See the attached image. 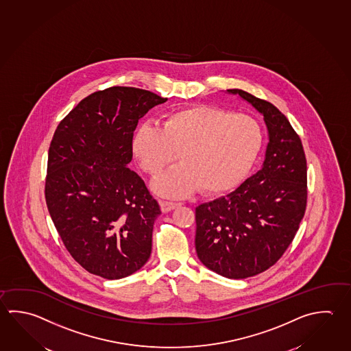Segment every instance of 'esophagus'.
<instances>
[{"mask_svg":"<svg viewBox=\"0 0 351 351\" xmlns=\"http://www.w3.org/2000/svg\"><path fill=\"white\" fill-rule=\"evenodd\" d=\"M160 205H161L162 212H170L171 210H173V208L179 207L181 204H179V202H171V201H161Z\"/></svg>","mask_w":351,"mask_h":351,"instance_id":"1","label":"esophagus"}]
</instances>
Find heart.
Here are the masks:
<instances>
[{"label":"heart","mask_w":351,"mask_h":351,"mask_svg":"<svg viewBox=\"0 0 351 351\" xmlns=\"http://www.w3.org/2000/svg\"><path fill=\"white\" fill-rule=\"evenodd\" d=\"M263 132L247 114L219 106H196L167 112L155 124H143L132 138L141 169L156 176L178 158L182 164L160 178L154 189L181 197L199 190L221 193L239 185L258 156Z\"/></svg>","instance_id":"heart-1"}]
</instances>
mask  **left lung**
I'll list each match as a JSON object with an SVG mask.
<instances>
[{
    "label": "left lung",
    "mask_w": 351,
    "mask_h": 351,
    "mask_svg": "<svg viewBox=\"0 0 351 351\" xmlns=\"http://www.w3.org/2000/svg\"><path fill=\"white\" fill-rule=\"evenodd\" d=\"M239 94L265 117L269 143L263 166L227 196L196 207L197 257L226 278L253 277L276 265L297 233L308 199L302 140L267 100Z\"/></svg>",
    "instance_id": "obj_1"
}]
</instances>
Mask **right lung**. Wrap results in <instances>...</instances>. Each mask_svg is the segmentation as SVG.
<instances>
[{
    "instance_id": "right-lung-1",
    "label": "right lung",
    "mask_w": 351,
    "mask_h": 351,
    "mask_svg": "<svg viewBox=\"0 0 351 351\" xmlns=\"http://www.w3.org/2000/svg\"><path fill=\"white\" fill-rule=\"evenodd\" d=\"M166 100L139 88L110 86L80 100L54 132L47 207L66 251L92 274L128 277L150 257L161 211L128 164L140 118Z\"/></svg>"
}]
</instances>
